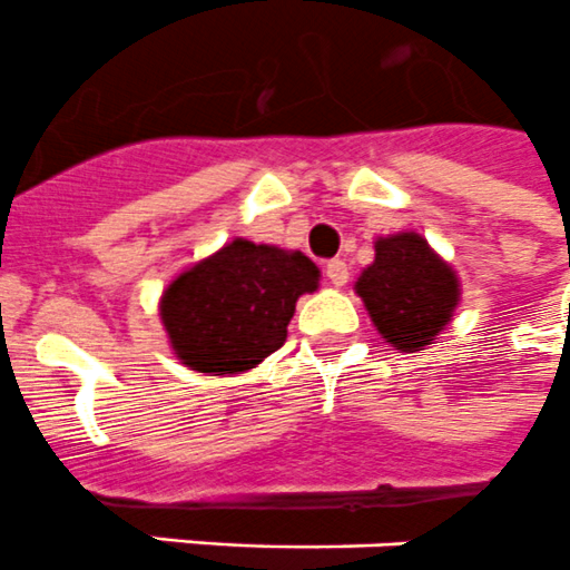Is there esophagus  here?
<instances>
[{
    "mask_svg": "<svg viewBox=\"0 0 570 570\" xmlns=\"http://www.w3.org/2000/svg\"><path fill=\"white\" fill-rule=\"evenodd\" d=\"M324 275H327V281L333 286H344L347 284V275H351V272H347V263L344 261H327V266H324Z\"/></svg>",
    "mask_w": 570,
    "mask_h": 570,
    "instance_id": "obj_1",
    "label": "esophagus"
}]
</instances>
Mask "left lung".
I'll list each match as a JSON object with an SVG mask.
<instances>
[{"label": "left lung", "instance_id": "obj_1", "mask_svg": "<svg viewBox=\"0 0 570 570\" xmlns=\"http://www.w3.org/2000/svg\"><path fill=\"white\" fill-rule=\"evenodd\" d=\"M376 330L396 351H423L458 307V277L420 234L376 240L374 263L356 281Z\"/></svg>", "mask_w": 570, "mask_h": 570}]
</instances>
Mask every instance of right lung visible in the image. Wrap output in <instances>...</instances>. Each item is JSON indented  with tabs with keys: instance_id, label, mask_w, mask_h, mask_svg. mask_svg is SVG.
I'll use <instances>...</instances> for the list:
<instances>
[{
	"instance_id": "right-lung-1",
	"label": "right lung",
	"mask_w": 570,
	"mask_h": 570,
	"mask_svg": "<svg viewBox=\"0 0 570 570\" xmlns=\"http://www.w3.org/2000/svg\"><path fill=\"white\" fill-rule=\"evenodd\" d=\"M318 286L301 252L234 240L179 275L161 298L176 356L199 374H237L286 342L295 301Z\"/></svg>"
}]
</instances>
